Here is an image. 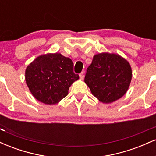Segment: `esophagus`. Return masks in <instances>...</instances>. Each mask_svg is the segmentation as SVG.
I'll return each mask as SVG.
<instances>
[{
	"label": "esophagus",
	"mask_w": 156,
	"mask_h": 156,
	"mask_svg": "<svg viewBox=\"0 0 156 156\" xmlns=\"http://www.w3.org/2000/svg\"><path fill=\"white\" fill-rule=\"evenodd\" d=\"M79 77H80V78L81 80H83V78H84V73L82 72V73H80V74H79Z\"/></svg>",
	"instance_id": "obj_1"
}]
</instances>
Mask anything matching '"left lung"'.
<instances>
[{"instance_id":"1","label":"left lung","mask_w":156,"mask_h":156,"mask_svg":"<svg viewBox=\"0 0 156 156\" xmlns=\"http://www.w3.org/2000/svg\"><path fill=\"white\" fill-rule=\"evenodd\" d=\"M131 79L132 69L128 61L116 53H101L93 57L84 82L99 101L111 103L127 92Z\"/></svg>"}]
</instances>
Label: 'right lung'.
<instances>
[{"label": "right lung", "instance_id": "right-lung-1", "mask_svg": "<svg viewBox=\"0 0 156 156\" xmlns=\"http://www.w3.org/2000/svg\"><path fill=\"white\" fill-rule=\"evenodd\" d=\"M26 81L36 99L47 105L58 103L68 94L79 78L73 72V61L61 53H47L36 58L26 69Z\"/></svg>", "mask_w": 156, "mask_h": 156}]
</instances>
